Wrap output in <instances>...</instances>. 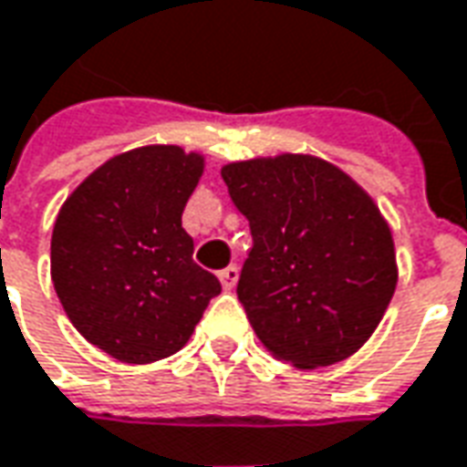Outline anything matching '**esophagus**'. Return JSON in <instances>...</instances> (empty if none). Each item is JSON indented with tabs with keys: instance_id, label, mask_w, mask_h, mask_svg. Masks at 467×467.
<instances>
[{
	"instance_id": "34e87169",
	"label": "esophagus",
	"mask_w": 467,
	"mask_h": 467,
	"mask_svg": "<svg viewBox=\"0 0 467 467\" xmlns=\"http://www.w3.org/2000/svg\"><path fill=\"white\" fill-rule=\"evenodd\" d=\"M218 279H221V286L231 292L234 286H236V281H239V269L236 266H226V269L218 271Z\"/></svg>"
}]
</instances>
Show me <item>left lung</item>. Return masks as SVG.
Segmentation results:
<instances>
[{"label": "left lung", "instance_id": "1", "mask_svg": "<svg viewBox=\"0 0 467 467\" xmlns=\"http://www.w3.org/2000/svg\"><path fill=\"white\" fill-rule=\"evenodd\" d=\"M221 178L254 239L236 294L261 345L302 369L357 352L398 284L372 198L312 155L231 163Z\"/></svg>", "mask_w": 467, "mask_h": 467}]
</instances>
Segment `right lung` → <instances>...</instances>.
Wrapping results in <instances>:
<instances>
[{
  "instance_id": "right-lung-1",
  "label": "right lung",
  "mask_w": 467,
  "mask_h": 467,
  "mask_svg": "<svg viewBox=\"0 0 467 467\" xmlns=\"http://www.w3.org/2000/svg\"><path fill=\"white\" fill-rule=\"evenodd\" d=\"M203 158L175 145L115 155L65 201L52 284L75 329L120 362L175 355L221 294L181 226Z\"/></svg>"
}]
</instances>
